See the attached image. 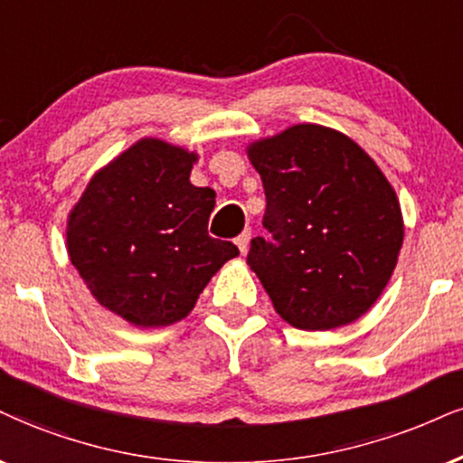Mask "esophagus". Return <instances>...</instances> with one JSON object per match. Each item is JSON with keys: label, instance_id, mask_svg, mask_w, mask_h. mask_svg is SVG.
I'll return each mask as SVG.
<instances>
[{"label": "esophagus", "instance_id": "34e87169", "mask_svg": "<svg viewBox=\"0 0 463 463\" xmlns=\"http://www.w3.org/2000/svg\"><path fill=\"white\" fill-rule=\"evenodd\" d=\"M249 242H250V232H249V230H247V232H242L241 236L236 238V247L241 249V253H242V255L247 253V250H249Z\"/></svg>", "mask_w": 463, "mask_h": 463}]
</instances>
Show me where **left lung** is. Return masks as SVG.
<instances>
[{"label":"left lung","instance_id":"1","mask_svg":"<svg viewBox=\"0 0 463 463\" xmlns=\"http://www.w3.org/2000/svg\"><path fill=\"white\" fill-rule=\"evenodd\" d=\"M261 175L270 238L247 264L285 322L302 330L350 324L378 300L403 242L397 195L363 147L298 124L249 147Z\"/></svg>","mask_w":463,"mask_h":463}]
</instances>
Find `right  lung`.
<instances>
[{
    "mask_svg": "<svg viewBox=\"0 0 463 463\" xmlns=\"http://www.w3.org/2000/svg\"><path fill=\"white\" fill-rule=\"evenodd\" d=\"M195 154L141 139L99 171L68 219V255L102 307L137 326L186 317L241 250L208 233L216 193L191 184Z\"/></svg>",
    "mask_w": 463,
    "mask_h": 463,
    "instance_id": "add662e5",
    "label": "right lung"
}]
</instances>
